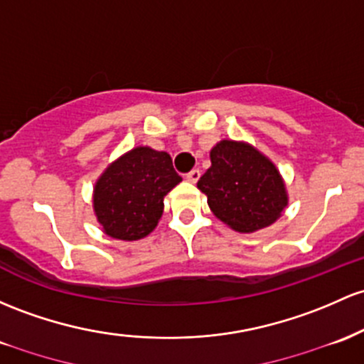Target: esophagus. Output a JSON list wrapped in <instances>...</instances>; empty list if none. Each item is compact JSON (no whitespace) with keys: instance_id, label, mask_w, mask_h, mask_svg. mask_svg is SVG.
Masks as SVG:
<instances>
[{"instance_id":"34e87169","label":"esophagus","mask_w":364,"mask_h":364,"mask_svg":"<svg viewBox=\"0 0 364 364\" xmlns=\"http://www.w3.org/2000/svg\"><path fill=\"white\" fill-rule=\"evenodd\" d=\"M198 179H200V171H198V169L190 171V173L186 174V181H190V183H197Z\"/></svg>"}]
</instances>
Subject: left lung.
Returning <instances> with one entry per match:
<instances>
[{
  "label": "left lung",
  "instance_id": "8db88e82",
  "mask_svg": "<svg viewBox=\"0 0 364 364\" xmlns=\"http://www.w3.org/2000/svg\"><path fill=\"white\" fill-rule=\"evenodd\" d=\"M197 188L219 221L238 233L273 225L289 205L278 167L247 141L221 139L210 150V167Z\"/></svg>",
  "mask_w": 364,
  "mask_h": 364
}]
</instances>
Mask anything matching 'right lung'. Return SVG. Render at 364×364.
Listing matches in <instances>:
<instances>
[{
  "label": "right lung",
  "mask_w": 364,
  "mask_h": 364,
  "mask_svg": "<svg viewBox=\"0 0 364 364\" xmlns=\"http://www.w3.org/2000/svg\"><path fill=\"white\" fill-rule=\"evenodd\" d=\"M181 183L167 151L136 146L107 166L93 186V210L107 237H149L164 213V197Z\"/></svg>",
  "instance_id": "1"
}]
</instances>
